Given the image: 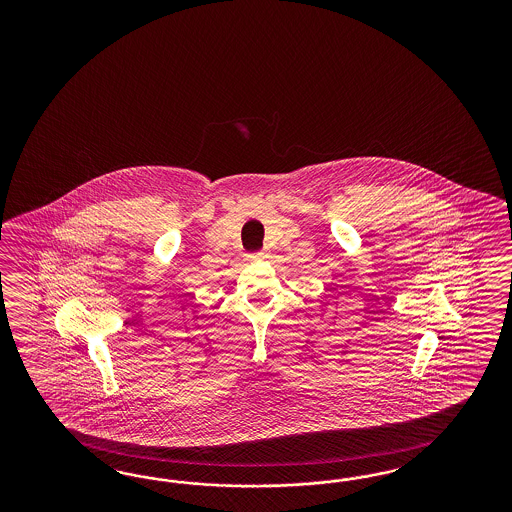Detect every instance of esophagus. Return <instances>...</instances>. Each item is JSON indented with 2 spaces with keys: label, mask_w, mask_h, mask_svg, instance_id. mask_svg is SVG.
I'll use <instances>...</instances> for the list:
<instances>
[{
  "label": "esophagus",
  "mask_w": 512,
  "mask_h": 512,
  "mask_svg": "<svg viewBox=\"0 0 512 512\" xmlns=\"http://www.w3.org/2000/svg\"><path fill=\"white\" fill-rule=\"evenodd\" d=\"M249 257H251V259H264L266 253H264V251H255V253H251Z\"/></svg>",
  "instance_id": "34e87169"
}]
</instances>
